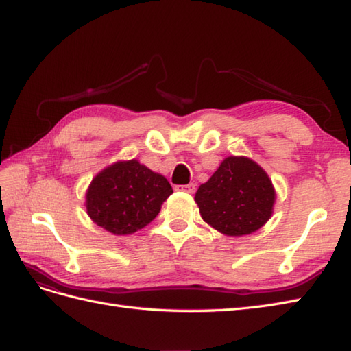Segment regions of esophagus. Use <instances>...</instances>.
I'll return each mask as SVG.
<instances>
[{"mask_svg": "<svg viewBox=\"0 0 351 351\" xmlns=\"http://www.w3.org/2000/svg\"><path fill=\"white\" fill-rule=\"evenodd\" d=\"M176 189H178V190H182V191H187V193H195L196 184L190 182V184H187V185H180V187H176Z\"/></svg>", "mask_w": 351, "mask_h": 351, "instance_id": "esophagus-1", "label": "esophagus"}]
</instances>
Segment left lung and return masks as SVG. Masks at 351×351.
Listing matches in <instances>:
<instances>
[{"label": "left lung", "instance_id": "1", "mask_svg": "<svg viewBox=\"0 0 351 351\" xmlns=\"http://www.w3.org/2000/svg\"><path fill=\"white\" fill-rule=\"evenodd\" d=\"M276 189L266 171L248 156H226L195 201L211 228L225 236H248L269 221Z\"/></svg>", "mask_w": 351, "mask_h": 351}]
</instances>
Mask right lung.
I'll return each instance as SVG.
<instances>
[{"mask_svg": "<svg viewBox=\"0 0 351 351\" xmlns=\"http://www.w3.org/2000/svg\"><path fill=\"white\" fill-rule=\"evenodd\" d=\"M171 193L166 178L138 160L117 161L93 178L85 207L95 225L115 236H128L152 222Z\"/></svg>", "mask_w": 351, "mask_h": 351, "instance_id": "add662e5", "label": "right lung"}]
</instances>
